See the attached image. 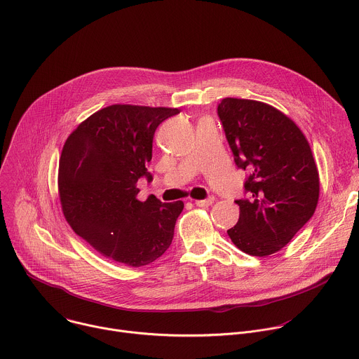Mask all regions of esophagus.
<instances>
[{
	"label": "esophagus",
	"instance_id": "1",
	"mask_svg": "<svg viewBox=\"0 0 359 359\" xmlns=\"http://www.w3.org/2000/svg\"><path fill=\"white\" fill-rule=\"evenodd\" d=\"M214 201H215L214 197H208V198H205V200H196L194 204H196L197 207H210V205H212Z\"/></svg>",
	"mask_w": 359,
	"mask_h": 359
}]
</instances>
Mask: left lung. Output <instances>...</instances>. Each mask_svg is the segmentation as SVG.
Here are the masks:
<instances>
[{
    "label": "left lung",
    "instance_id": "8db88e82",
    "mask_svg": "<svg viewBox=\"0 0 359 359\" xmlns=\"http://www.w3.org/2000/svg\"><path fill=\"white\" fill-rule=\"evenodd\" d=\"M218 116L235 163L250 172L228 235L242 252L270 256L315 214L320 182L311 145L287 114L263 102L225 97Z\"/></svg>",
    "mask_w": 359,
    "mask_h": 359
}]
</instances>
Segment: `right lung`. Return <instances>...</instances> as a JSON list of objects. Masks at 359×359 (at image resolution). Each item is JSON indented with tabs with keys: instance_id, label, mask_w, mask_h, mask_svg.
Segmentation results:
<instances>
[{
	"instance_id": "right-lung-1",
	"label": "right lung",
	"mask_w": 359,
	"mask_h": 359,
	"mask_svg": "<svg viewBox=\"0 0 359 359\" xmlns=\"http://www.w3.org/2000/svg\"><path fill=\"white\" fill-rule=\"evenodd\" d=\"M172 107L111 104L83 120L67 138L58 168L62 214L102 256L130 267L159 259L170 246L183 201H140L137 182L152 159L158 126Z\"/></svg>"
}]
</instances>
